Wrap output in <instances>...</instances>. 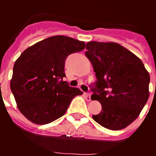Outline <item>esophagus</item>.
Here are the masks:
<instances>
[{"label":"esophagus","instance_id":"esophagus-1","mask_svg":"<svg viewBox=\"0 0 156 156\" xmlns=\"http://www.w3.org/2000/svg\"><path fill=\"white\" fill-rule=\"evenodd\" d=\"M84 96H85V98H86V100L87 101H90L91 99H90V95L89 94L87 93H84Z\"/></svg>","mask_w":156,"mask_h":156}]
</instances>
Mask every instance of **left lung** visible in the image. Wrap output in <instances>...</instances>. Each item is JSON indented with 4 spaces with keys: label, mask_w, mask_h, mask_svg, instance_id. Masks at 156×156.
<instances>
[{
    "label": "left lung",
    "mask_w": 156,
    "mask_h": 156,
    "mask_svg": "<svg viewBox=\"0 0 156 156\" xmlns=\"http://www.w3.org/2000/svg\"><path fill=\"white\" fill-rule=\"evenodd\" d=\"M86 49L98 80L91 99L101 105L92 118L107 129H124L148 101L149 73L137 56L117 43L90 41Z\"/></svg>",
    "instance_id": "1"
}]
</instances>
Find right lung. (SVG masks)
<instances>
[{"instance_id":"1","label":"right lung","mask_w":156,"mask_h":156,"mask_svg":"<svg viewBox=\"0 0 156 156\" xmlns=\"http://www.w3.org/2000/svg\"><path fill=\"white\" fill-rule=\"evenodd\" d=\"M83 41L53 36L36 43L15 62L10 87L19 110L30 122L48 124L62 116L72 99L83 92L63 81L65 61L81 51Z\"/></svg>"}]
</instances>
